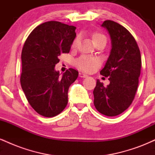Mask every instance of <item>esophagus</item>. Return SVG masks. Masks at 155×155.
I'll list each match as a JSON object with an SVG mask.
<instances>
[{
  "mask_svg": "<svg viewBox=\"0 0 155 155\" xmlns=\"http://www.w3.org/2000/svg\"><path fill=\"white\" fill-rule=\"evenodd\" d=\"M79 76L81 78H86V77H87L88 76L87 75V74H84V73H79Z\"/></svg>",
  "mask_w": 155,
  "mask_h": 155,
  "instance_id": "esophagus-1",
  "label": "esophagus"
}]
</instances>
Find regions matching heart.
I'll return each instance as SVG.
<instances>
[{"label": "heart", "instance_id": "obj_1", "mask_svg": "<svg viewBox=\"0 0 155 155\" xmlns=\"http://www.w3.org/2000/svg\"><path fill=\"white\" fill-rule=\"evenodd\" d=\"M92 38L93 40L94 44L97 43L100 41H106L107 38L106 36L103 33L99 32H94L92 34ZM79 38H76L72 43V48H76L79 44ZM76 66L79 69L86 72H92L95 70L97 67L100 65V62L98 60L95 58H91L89 57L83 56L79 58L76 62Z\"/></svg>", "mask_w": 155, "mask_h": 155}]
</instances>
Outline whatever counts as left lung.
Segmentation results:
<instances>
[{"label":"left lung","mask_w":155,"mask_h":155,"mask_svg":"<svg viewBox=\"0 0 155 155\" xmlns=\"http://www.w3.org/2000/svg\"><path fill=\"white\" fill-rule=\"evenodd\" d=\"M102 26L109 33L112 48L101 74L108 77L110 84L106 87L97 80L94 105L100 113L114 117L125 111L134 99L141 57L136 39L124 27L111 20L104 21Z\"/></svg>","instance_id":"obj_1"}]
</instances>
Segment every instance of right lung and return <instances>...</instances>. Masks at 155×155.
<instances>
[{
	"label": "right lung",
	"instance_id": "right-lung-1",
	"mask_svg": "<svg viewBox=\"0 0 155 155\" xmlns=\"http://www.w3.org/2000/svg\"><path fill=\"white\" fill-rule=\"evenodd\" d=\"M75 31L73 25L49 21L37 26L23 46L21 87L28 103L41 116H57L67 106L68 88L79 72L69 68L61 76L54 66L60 55L70 51Z\"/></svg>",
	"mask_w": 155,
	"mask_h": 155
}]
</instances>
